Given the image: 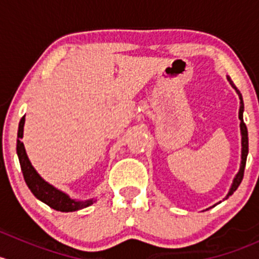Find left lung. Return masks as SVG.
Returning <instances> with one entry per match:
<instances>
[{
  "instance_id": "1",
  "label": "left lung",
  "mask_w": 259,
  "mask_h": 259,
  "mask_svg": "<svg viewBox=\"0 0 259 259\" xmlns=\"http://www.w3.org/2000/svg\"><path fill=\"white\" fill-rule=\"evenodd\" d=\"M227 79H228L229 82H231V85L233 86L234 89H236L237 94H238L239 99H241V109H239V119H241V132H242V165H241V169H239L238 174H237L236 178H234L233 185H232V188H231V190H229L228 195H227V198H228L229 195H232L234 192H236L237 188H238L239 184H241V182H242V179H243V176H244L245 161H247V155H248V130H247V126H245L244 121H243V109H244V106H243L242 94L239 93L238 89L236 88V85H234L233 81L231 80V77H227Z\"/></svg>"
}]
</instances>
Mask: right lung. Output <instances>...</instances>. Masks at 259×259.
Here are the masks:
<instances>
[{
  "label": "right lung",
  "instance_id": "1",
  "mask_svg": "<svg viewBox=\"0 0 259 259\" xmlns=\"http://www.w3.org/2000/svg\"><path fill=\"white\" fill-rule=\"evenodd\" d=\"M23 124H25V116L21 119L20 125H18V133H17V155L20 159V165L22 169L23 178H25L26 184L30 188L32 194L35 195L37 199L48 204L52 209L59 211H75L82 209V208L89 207L94 203V200H85V202H75V200L70 199L65 193L60 192V190L55 189L52 185L46 183L45 180L41 178L33 166L31 165L30 160H28L27 155H26L25 146L23 143L21 142L23 137Z\"/></svg>",
  "mask_w": 259,
  "mask_h": 259
}]
</instances>
